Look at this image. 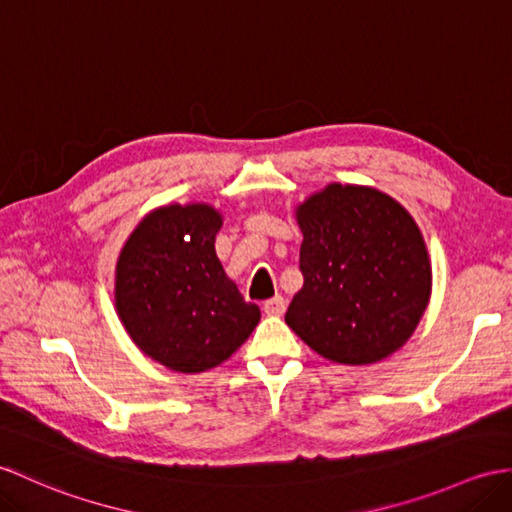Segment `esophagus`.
I'll use <instances>...</instances> for the list:
<instances>
[{"mask_svg": "<svg viewBox=\"0 0 512 512\" xmlns=\"http://www.w3.org/2000/svg\"><path fill=\"white\" fill-rule=\"evenodd\" d=\"M264 312L268 316H281L285 312V299H283V296H272V299H268L264 303Z\"/></svg>", "mask_w": 512, "mask_h": 512, "instance_id": "obj_1", "label": "esophagus"}]
</instances>
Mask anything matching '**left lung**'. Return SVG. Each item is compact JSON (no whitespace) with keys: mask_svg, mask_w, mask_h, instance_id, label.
Instances as JSON below:
<instances>
[{"mask_svg":"<svg viewBox=\"0 0 512 512\" xmlns=\"http://www.w3.org/2000/svg\"><path fill=\"white\" fill-rule=\"evenodd\" d=\"M303 288L285 323L338 364H373L406 342L430 301L423 237L397 200L371 187L329 185L299 207Z\"/></svg>","mask_w":512,"mask_h":512,"instance_id":"8db88e82","label":"left lung"}]
</instances>
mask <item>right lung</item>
Here are the masks:
<instances>
[{
    "label": "right lung",
    "instance_id": "obj_1",
    "mask_svg": "<svg viewBox=\"0 0 512 512\" xmlns=\"http://www.w3.org/2000/svg\"><path fill=\"white\" fill-rule=\"evenodd\" d=\"M220 213L207 205L152 211L117 261L115 305L152 360L178 373L222 364L259 323L216 255Z\"/></svg>",
    "mask_w": 512,
    "mask_h": 512
}]
</instances>
